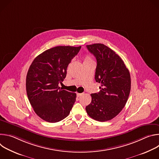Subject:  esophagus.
<instances>
[{
  "mask_svg": "<svg viewBox=\"0 0 159 159\" xmlns=\"http://www.w3.org/2000/svg\"><path fill=\"white\" fill-rule=\"evenodd\" d=\"M84 94L83 93H77V97H80L81 96H82Z\"/></svg>",
  "mask_w": 159,
  "mask_h": 159,
  "instance_id": "1",
  "label": "esophagus"
}]
</instances>
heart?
I'll return each mask as SVG.
<instances>
[{
  "instance_id": "obj_1",
  "label": "heart",
  "mask_w": 159,
  "mask_h": 159,
  "mask_svg": "<svg viewBox=\"0 0 159 159\" xmlns=\"http://www.w3.org/2000/svg\"><path fill=\"white\" fill-rule=\"evenodd\" d=\"M91 60V58H90L89 57H86L85 58V60H84V61H85V60Z\"/></svg>"
}]
</instances>
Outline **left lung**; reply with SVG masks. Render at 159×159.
<instances>
[{
	"instance_id": "left-lung-1",
	"label": "left lung",
	"mask_w": 159,
	"mask_h": 159,
	"mask_svg": "<svg viewBox=\"0 0 159 159\" xmlns=\"http://www.w3.org/2000/svg\"><path fill=\"white\" fill-rule=\"evenodd\" d=\"M97 60L95 80L101 84L98 93L91 94L86 106L88 115L104 122L116 116L125 107L131 90V77L124 61L114 51L101 43L87 45Z\"/></svg>"
}]
</instances>
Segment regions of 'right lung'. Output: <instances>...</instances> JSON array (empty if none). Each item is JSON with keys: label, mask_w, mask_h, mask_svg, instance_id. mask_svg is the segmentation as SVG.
<instances>
[{"label": "right lung", "mask_w": 159, "mask_h": 159, "mask_svg": "<svg viewBox=\"0 0 159 159\" xmlns=\"http://www.w3.org/2000/svg\"><path fill=\"white\" fill-rule=\"evenodd\" d=\"M81 47L58 46L37 56L28 70L26 92L36 114L49 123L65 118L73 107L76 94L60 89L66 69Z\"/></svg>", "instance_id": "obj_1"}]
</instances>
